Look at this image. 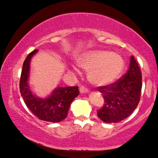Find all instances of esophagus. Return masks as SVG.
Instances as JSON below:
<instances>
[{"label": "esophagus", "mask_w": 158, "mask_h": 158, "mask_svg": "<svg viewBox=\"0 0 158 158\" xmlns=\"http://www.w3.org/2000/svg\"><path fill=\"white\" fill-rule=\"evenodd\" d=\"M79 91H80L81 94H88V93H89V90H88V88H85V87H83V86L80 87V88H79Z\"/></svg>", "instance_id": "1"}]
</instances>
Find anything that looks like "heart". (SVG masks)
Returning a JSON list of instances; mask_svg holds the SVG:
<instances>
[{
  "label": "heart",
  "instance_id": "heart-1",
  "mask_svg": "<svg viewBox=\"0 0 158 158\" xmlns=\"http://www.w3.org/2000/svg\"><path fill=\"white\" fill-rule=\"evenodd\" d=\"M77 63L88 71V80L97 86L112 84L119 77L125 67L122 56L105 50L84 52L77 58Z\"/></svg>",
  "mask_w": 158,
  "mask_h": 158
}]
</instances>
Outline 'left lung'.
<instances>
[{
  "mask_svg": "<svg viewBox=\"0 0 158 158\" xmlns=\"http://www.w3.org/2000/svg\"><path fill=\"white\" fill-rule=\"evenodd\" d=\"M142 74L137 61L131 56L127 73L113 84L99 87L105 104L97 116L107 123H119L127 118L137 108L140 98Z\"/></svg>",
  "mask_w": 158,
  "mask_h": 158,
  "instance_id": "1",
  "label": "left lung"
}]
</instances>
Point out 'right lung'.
I'll use <instances>...</instances> for the list:
<instances>
[{
    "label": "right lung",
    "mask_w": 158,
    "mask_h": 158,
    "mask_svg": "<svg viewBox=\"0 0 158 158\" xmlns=\"http://www.w3.org/2000/svg\"><path fill=\"white\" fill-rule=\"evenodd\" d=\"M39 50H35L27 56L23 64L20 79V91L27 108L34 115L41 120L59 123L68 116L70 104L79 94L78 87H57L45 98L37 97L32 93L29 78L30 61Z\"/></svg>",
    "instance_id": "add662e5"
}]
</instances>
